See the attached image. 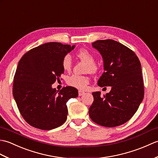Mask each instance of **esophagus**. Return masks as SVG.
<instances>
[{
	"instance_id": "obj_1",
	"label": "esophagus",
	"mask_w": 158,
	"mask_h": 158,
	"mask_svg": "<svg viewBox=\"0 0 158 158\" xmlns=\"http://www.w3.org/2000/svg\"><path fill=\"white\" fill-rule=\"evenodd\" d=\"M85 94V92H83V91H81V90H79V96H83V94Z\"/></svg>"
}]
</instances>
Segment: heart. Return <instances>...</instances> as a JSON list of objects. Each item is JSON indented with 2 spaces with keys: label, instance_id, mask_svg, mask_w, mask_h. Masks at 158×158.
<instances>
[{
  "label": "heart",
  "instance_id": "b5f03b06",
  "mask_svg": "<svg viewBox=\"0 0 158 158\" xmlns=\"http://www.w3.org/2000/svg\"><path fill=\"white\" fill-rule=\"evenodd\" d=\"M77 56L82 61L88 64L87 71L91 73H95L98 67L95 62L94 56L92 53L85 49H81L77 53ZM62 66L65 71H70L72 66L71 57L69 55H66L64 57L62 61ZM67 83L73 88L79 89H85L89 83V78L84 76H80L77 75H73L67 79Z\"/></svg>",
  "mask_w": 158,
  "mask_h": 158
}]
</instances>
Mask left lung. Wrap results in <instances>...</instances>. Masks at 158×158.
Masks as SVG:
<instances>
[{"instance_id":"1","label":"left lung","mask_w":158,"mask_h":158,"mask_svg":"<svg viewBox=\"0 0 158 158\" xmlns=\"http://www.w3.org/2000/svg\"><path fill=\"white\" fill-rule=\"evenodd\" d=\"M92 45L103 60L105 72L98 85L110 86L111 89L103 97L100 92L92 93L94 102L89 109V117L100 126H120L135 115L143 100L140 62L135 52L114 40H98Z\"/></svg>"}]
</instances>
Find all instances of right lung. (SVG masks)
<instances>
[{
  "label": "right lung",
  "mask_w": 158,
  "mask_h": 158,
  "mask_svg": "<svg viewBox=\"0 0 158 158\" xmlns=\"http://www.w3.org/2000/svg\"><path fill=\"white\" fill-rule=\"evenodd\" d=\"M75 45L44 43L30 50L20 59L13 80V95L23 119L36 128H56L67 119L66 102L78 96V90L66 86L52 88L64 70V57Z\"/></svg>",
  "instance_id": "obj_1"
}]
</instances>
